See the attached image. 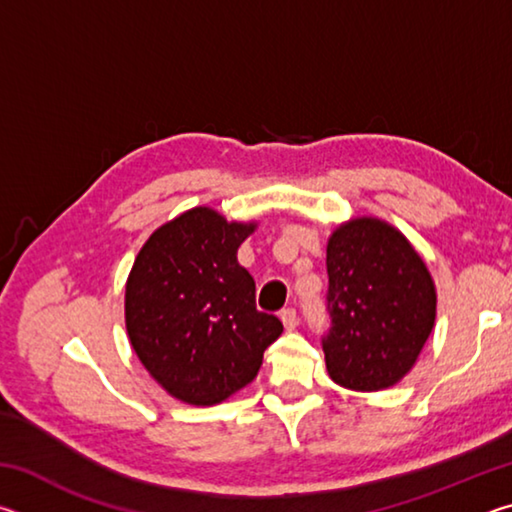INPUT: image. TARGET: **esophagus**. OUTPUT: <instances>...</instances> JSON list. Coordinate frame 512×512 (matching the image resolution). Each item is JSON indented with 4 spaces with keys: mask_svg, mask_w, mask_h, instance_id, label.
I'll return each mask as SVG.
<instances>
[{
    "mask_svg": "<svg viewBox=\"0 0 512 512\" xmlns=\"http://www.w3.org/2000/svg\"><path fill=\"white\" fill-rule=\"evenodd\" d=\"M280 318H282V323H284V327H287V329H296V327H298V314H296V309H291V307L282 309Z\"/></svg>",
    "mask_w": 512,
    "mask_h": 512,
    "instance_id": "esophagus-1",
    "label": "esophagus"
}]
</instances>
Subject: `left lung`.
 Listing matches in <instances>:
<instances>
[{
	"label": "left lung",
	"instance_id": "1",
	"mask_svg": "<svg viewBox=\"0 0 512 512\" xmlns=\"http://www.w3.org/2000/svg\"><path fill=\"white\" fill-rule=\"evenodd\" d=\"M327 275L329 377L361 393L395 386L436 323V284L424 259L395 225L354 216L327 239Z\"/></svg>",
	"mask_w": 512,
	"mask_h": 512
}]
</instances>
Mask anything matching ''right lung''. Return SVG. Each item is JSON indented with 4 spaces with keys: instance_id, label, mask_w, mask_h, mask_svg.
Returning <instances> with one entry per match:
<instances>
[{
    "instance_id": "right-lung-1",
    "label": "right lung",
    "mask_w": 512,
    "mask_h": 512,
    "mask_svg": "<svg viewBox=\"0 0 512 512\" xmlns=\"http://www.w3.org/2000/svg\"><path fill=\"white\" fill-rule=\"evenodd\" d=\"M257 221L192 207L162 223L126 280V332L146 372L176 400L214 406L257 377L282 334L255 307V280L237 250Z\"/></svg>"
}]
</instances>
